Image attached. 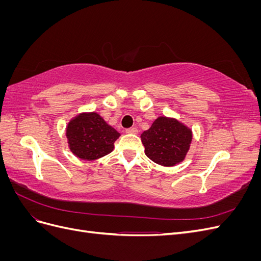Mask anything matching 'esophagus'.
Instances as JSON below:
<instances>
[{
	"label": "esophagus",
	"mask_w": 261,
	"mask_h": 261,
	"mask_svg": "<svg viewBox=\"0 0 261 261\" xmlns=\"http://www.w3.org/2000/svg\"><path fill=\"white\" fill-rule=\"evenodd\" d=\"M126 133H127V134H134V135H136V134H138V129L136 127H130V128L126 129Z\"/></svg>",
	"instance_id": "1"
}]
</instances>
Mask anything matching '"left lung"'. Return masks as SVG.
<instances>
[{"label": "left lung", "instance_id": "left-lung-1", "mask_svg": "<svg viewBox=\"0 0 261 261\" xmlns=\"http://www.w3.org/2000/svg\"><path fill=\"white\" fill-rule=\"evenodd\" d=\"M140 138L150 160L162 167H174L185 160L193 132L174 117L159 116Z\"/></svg>", "mask_w": 261, "mask_h": 261}]
</instances>
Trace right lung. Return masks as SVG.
Instances as JSON below:
<instances>
[{"mask_svg":"<svg viewBox=\"0 0 261 261\" xmlns=\"http://www.w3.org/2000/svg\"><path fill=\"white\" fill-rule=\"evenodd\" d=\"M65 135L70 152L86 161H93L113 151L121 136L97 112H82L70 118Z\"/></svg>","mask_w":261,"mask_h":261,"instance_id":"add662e5","label":"right lung"}]
</instances>
